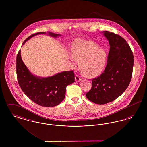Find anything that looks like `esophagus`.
Returning <instances> with one entry per match:
<instances>
[{
    "label": "esophagus",
    "mask_w": 147,
    "mask_h": 147,
    "mask_svg": "<svg viewBox=\"0 0 147 147\" xmlns=\"http://www.w3.org/2000/svg\"><path fill=\"white\" fill-rule=\"evenodd\" d=\"M82 78L79 77L78 75H76V77H75V80L77 81V82H79V81H80L82 80Z\"/></svg>",
    "instance_id": "esophagus-1"
}]
</instances>
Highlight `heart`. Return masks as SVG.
Returning <instances> with one entry per match:
<instances>
[{"mask_svg":"<svg viewBox=\"0 0 147 147\" xmlns=\"http://www.w3.org/2000/svg\"><path fill=\"white\" fill-rule=\"evenodd\" d=\"M71 60L79 61L81 73L88 78L100 75L105 69L107 54L104 49L90 41L78 40L71 47Z\"/></svg>","mask_w":147,"mask_h":147,"instance_id":"1","label":"heart"}]
</instances>
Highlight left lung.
Wrapping results in <instances>:
<instances>
[{
	"instance_id": "8db88e82",
	"label": "left lung",
	"mask_w": 147,
	"mask_h": 147,
	"mask_svg": "<svg viewBox=\"0 0 147 147\" xmlns=\"http://www.w3.org/2000/svg\"><path fill=\"white\" fill-rule=\"evenodd\" d=\"M102 33L110 46L107 65L100 76L91 80V89L86 94L90 101L100 105L112 102L126 90L134 63L133 52L123 37L107 31Z\"/></svg>"
}]
</instances>
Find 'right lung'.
<instances>
[{
    "label": "right lung",
    "instance_id": "obj_1",
    "mask_svg": "<svg viewBox=\"0 0 147 147\" xmlns=\"http://www.w3.org/2000/svg\"><path fill=\"white\" fill-rule=\"evenodd\" d=\"M45 34V32L34 34L27 38L23 44L36 35ZM48 34L53 37L61 36L51 32H48ZM16 69L18 81L21 90L34 102L46 107L59 104L65 98L67 86L75 81L73 70L65 71L46 78L32 75L21 59L20 50L16 57Z\"/></svg>",
    "mask_w": 147,
    "mask_h": 147
}]
</instances>
